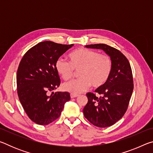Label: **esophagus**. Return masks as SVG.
Returning a JSON list of instances; mask_svg holds the SVG:
<instances>
[{"mask_svg":"<svg viewBox=\"0 0 153 153\" xmlns=\"http://www.w3.org/2000/svg\"><path fill=\"white\" fill-rule=\"evenodd\" d=\"M70 97H71V98H73L77 97H78V95H77V94H70Z\"/></svg>","mask_w":153,"mask_h":153,"instance_id":"esophagus-1","label":"esophagus"}]
</instances>
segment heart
Wrapping results in <instances>:
<instances>
[{"mask_svg":"<svg viewBox=\"0 0 153 153\" xmlns=\"http://www.w3.org/2000/svg\"><path fill=\"white\" fill-rule=\"evenodd\" d=\"M69 63L59 59L55 67L58 74L65 81L74 77V71H79V79L66 83L63 90L71 94H78L92 86L102 87L109 78L112 71V61L109 56L100 55L97 51L85 48H78L69 54Z\"/></svg>","mask_w":153,"mask_h":153,"instance_id":"obj_1","label":"heart"}]
</instances>
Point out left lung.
<instances>
[{
  "label": "left lung",
  "instance_id": "obj_1",
  "mask_svg": "<svg viewBox=\"0 0 153 153\" xmlns=\"http://www.w3.org/2000/svg\"><path fill=\"white\" fill-rule=\"evenodd\" d=\"M85 46L101 49L112 61L109 78L105 84L95 90L100 97H97L92 92L87 93L88 102L83 109L84 117L94 126L109 127L123 117L128 107L134 89L130 64L123 54L108 45L97 44Z\"/></svg>",
  "mask_w": 153,
  "mask_h": 153
}]
</instances>
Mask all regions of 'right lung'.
Instances as JSON below:
<instances>
[{
  "mask_svg": "<svg viewBox=\"0 0 153 153\" xmlns=\"http://www.w3.org/2000/svg\"><path fill=\"white\" fill-rule=\"evenodd\" d=\"M74 45L44 41L29 49L20 61L17 72V94L28 117L39 125H48L60 116L70 100L67 92L48 93L60 85L56 69L57 59Z\"/></svg>",
  "mask_w": 153,
  "mask_h": 153,
  "instance_id": "1",
  "label": "right lung"
}]
</instances>
